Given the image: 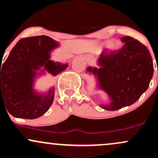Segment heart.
Masks as SVG:
<instances>
[{
	"label": "heart",
	"instance_id": "obj_1",
	"mask_svg": "<svg viewBox=\"0 0 158 158\" xmlns=\"http://www.w3.org/2000/svg\"><path fill=\"white\" fill-rule=\"evenodd\" d=\"M104 45L107 46L108 50H111V51H115V50H118L120 47V44L118 41H106L105 42Z\"/></svg>",
	"mask_w": 158,
	"mask_h": 158
}]
</instances>
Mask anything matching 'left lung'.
Returning <instances> with one entry per match:
<instances>
[{"instance_id": "1", "label": "left lung", "mask_w": 158, "mask_h": 158, "mask_svg": "<svg viewBox=\"0 0 158 158\" xmlns=\"http://www.w3.org/2000/svg\"><path fill=\"white\" fill-rule=\"evenodd\" d=\"M121 49L102 52L97 60L99 69L89 67L97 88L105 91L108 104H100L108 111H116L135 103L148 88L154 73L153 62L148 50L139 40L129 36L121 38Z\"/></svg>"}]
</instances>
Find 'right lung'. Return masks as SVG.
<instances>
[{
    "instance_id": "1",
    "label": "right lung",
    "mask_w": 158,
    "mask_h": 158,
    "mask_svg": "<svg viewBox=\"0 0 158 158\" xmlns=\"http://www.w3.org/2000/svg\"><path fill=\"white\" fill-rule=\"evenodd\" d=\"M59 46L45 35L19 40L4 64L1 63V107H6L15 118L25 119H35L48 111L53 102L54 87L40 93L34 85L38 75L45 72L56 76L67 69L68 63L50 59L51 52Z\"/></svg>"
}]
</instances>
